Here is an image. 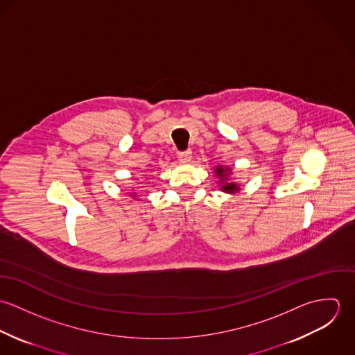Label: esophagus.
Listing matches in <instances>:
<instances>
[{"instance_id": "esophagus-1", "label": "esophagus", "mask_w": 355, "mask_h": 355, "mask_svg": "<svg viewBox=\"0 0 355 355\" xmlns=\"http://www.w3.org/2000/svg\"><path fill=\"white\" fill-rule=\"evenodd\" d=\"M178 158L182 162H189L191 159V150H184V152L178 153Z\"/></svg>"}]
</instances>
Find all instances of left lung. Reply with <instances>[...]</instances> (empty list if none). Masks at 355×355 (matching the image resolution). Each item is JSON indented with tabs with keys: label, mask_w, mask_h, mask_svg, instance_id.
Returning a JSON list of instances; mask_svg holds the SVG:
<instances>
[{
	"label": "left lung",
	"mask_w": 355,
	"mask_h": 355,
	"mask_svg": "<svg viewBox=\"0 0 355 355\" xmlns=\"http://www.w3.org/2000/svg\"><path fill=\"white\" fill-rule=\"evenodd\" d=\"M227 171L228 169H224V168H217L216 169V172H217V176H220L221 179H223V182H224V176L227 175ZM223 191H228V193H231V191H235V190H238V186L236 184H234V183H225L224 186H223V189H221Z\"/></svg>",
	"instance_id": "obj_1"
}]
</instances>
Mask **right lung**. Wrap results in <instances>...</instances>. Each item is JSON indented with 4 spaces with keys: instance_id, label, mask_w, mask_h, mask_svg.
I'll return each mask as SVG.
<instances>
[{
    "instance_id": "right-lung-1",
    "label": "right lung",
    "mask_w": 355,
    "mask_h": 355,
    "mask_svg": "<svg viewBox=\"0 0 355 355\" xmlns=\"http://www.w3.org/2000/svg\"><path fill=\"white\" fill-rule=\"evenodd\" d=\"M134 197H135V196H134Z\"/></svg>"
}]
</instances>
